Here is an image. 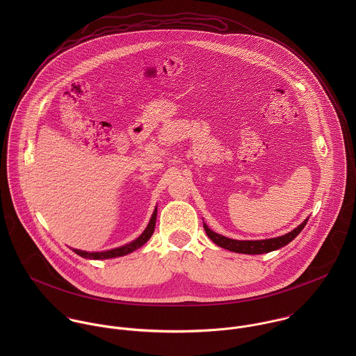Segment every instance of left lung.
I'll use <instances>...</instances> for the list:
<instances>
[{
    "mask_svg": "<svg viewBox=\"0 0 356 356\" xmlns=\"http://www.w3.org/2000/svg\"><path fill=\"white\" fill-rule=\"evenodd\" d=\"M308 219H305V222L298 226L295 230L289 232L285 236L277 237V238H268V240H257V241H238V240H232L227 237H223L220 234L213 233L212 230L208 229V226L204 223V230L207 233V236L219 247L237 252V254H267L275 250H280L282 247H285L286 244H289L303 229H305V223Z\"/></svg>",
    "mask_w": 356,
    "mask_h": 356,
    "instance_id": "1",
    "label": "left lung"
}]
</instances>
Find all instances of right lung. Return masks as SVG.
<instances>
[{"instance_id":"obj_1","label":"right lung","mask_w":356,"mask_h":356,"mask_svg":"<svg viewBox=\"0 0 356 356\" xmlns=\"http://www.w3.org/2000/svg\"><path fill=\"white\" fill-rule=\"evenodd\" d=\"M156 212H157V209H154L152 218H151L147 229L144 230V233L137 240L131 241L130 244H126L123 247H119V248H115L111 251H105V252H85V251H79V250H74V251H75V254H78L82 257H86V259H111V257L130 254V252L138 250L140 247H143L151 238L153 230H154V225H156Z\"/></svg>"}]
</instances>
